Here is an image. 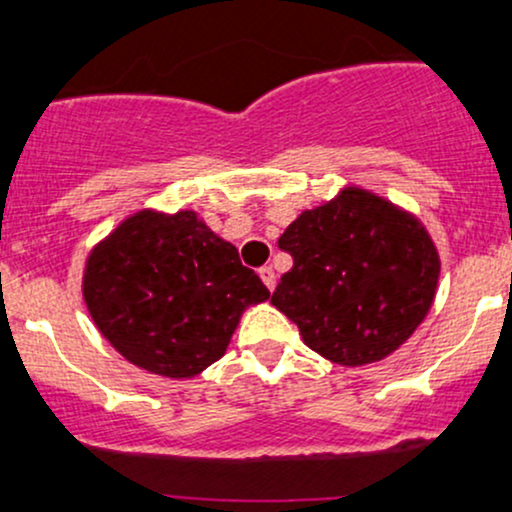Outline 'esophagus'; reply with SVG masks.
Returning <instances> with one entry per match:
<instances>
[{
	"instance_id": "1",
	"label": "esophagus",
	"mask_w": 512,
	"mask_h": 512,
	"mask_svg": "<svg viewBox=\"0 0 512 512\" xmlns=\"http://www.w3.org/2000/svg\"><path fill=\"white\" fill-rule=\"evenodd\" d=\"M260 279L265 282V286L269 291H274V284H277V274H274L272 267H262L260 269Z\"/></svg>"
}]
</instances>
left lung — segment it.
I'll use <instances>...</instances> for the list:
<instances>
[{
    "mask_svg": "<svg viewBox=\"0 0 512 512\" xmlns=\"http://www.w3.org/2000/svg\"><path fill=\"white\" fill-rule=\"evenodd\" d=\"M279 247L294 257L272 303L303 342L342 367L381 362L415 333L440 279V255L413 213L345 187L303 211Z\"/></svg>",
    "mask_w": 512,
    "mask_h": 512,
    "instance_id": "obj_1",
    "label": "left lung"
}]
</instances>
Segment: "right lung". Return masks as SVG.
Returning a JSON list of instances; mask_svg holds the SVG:
<instances>
[{
	"label": "right lung",
	"mask_w": 512,
	"mask_h": 512,
	"mask_svg": "<svg viewBox=\"0 0 512 512\" xmlns=\"http://www.w3.org/2000/svg\"><path fill=\"white\" fill-rule=\"evenodd\" d=\"M82 296L128 362L192 379L226 355L245 308L269 291L196 211L143 209L92 247Z\"/></svg>",
	"instance_id": "right-lung-1"
}]
</instances>
